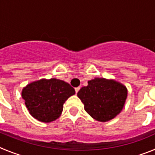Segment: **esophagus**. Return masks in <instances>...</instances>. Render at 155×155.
<instances>
[{
    "instance_id": "34e87169",
    "label": "esophagus",
    "mask_w": 155,
    "mask_h": 155,
    "mask_svg": "<svg viewBox=\"0 0 155 155\" xmlns=\"http://www.w3.org/2000/svg\"><path fill=\"white\" fill-rule=\"evenodd\" d=\"M80 90V87H76L75 88V91H76V93H77L79 92V90Z\"/></svg>"
}]
</instances>
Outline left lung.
Here are the masks:
<instances>
[{
  "label": "left lung",
  "instance_id": "left-lung-1",
  "mask_svg": "<svg viewBox=\"0 0 155 155\" xmlns=\"http://www.w3.org/2000/svg\"><path fill=\"white\" fill-rule=\"evenodd\" d=\"M86 113L98 121L113 119L122 110L127 96L124 86L114 80L95 78L78 92Z\"/></svg>",
  "mask_w": 155,
  "mask_h": 155
}]
</instances>
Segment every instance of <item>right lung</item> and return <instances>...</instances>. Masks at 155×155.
<instances>
[{"label": "right lung", "mask_w": 155, "mask_h": 155, "mask_svg": "<svg viewBox=\"0 0 155 155\" xmlns=\"http://www.w3.org/2000/svg\"><path fill=\"white\" fill-rule=\"evenodd\" d=\"M76 93L74 88L60 79H40L22 90V98L29 113L38 120L49 123L60 116L63 104Z\"/></svg>", "instance_id": "add662e5"}]
</instances>
